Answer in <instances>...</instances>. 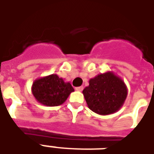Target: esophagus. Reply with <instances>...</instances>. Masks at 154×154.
<instances>
[{"instance_id": "esophagus-1", "label": "esophagus", "mask_w": 154, "mask_h": 154, "mask_svg": "<svg viewBox=\"0 0 154 154\" xmlns=\"http://www.w3.org/2000/svg\"><path fill=\"white\" fill-rule=\"evenodd\" d=\"M83 89H84V88H83V86H80V87H77V88H76V90H77V91H80V92H82V90H83Z\"/></svg>"}]
</instances>
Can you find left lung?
I'll return each instance as SVG.
<instances>
[{
	"instance_id": "1",
	"label": "left lung",
	"mask_w": 154,
	"mask_h": 154,
	"mask_svg": "<svg viewBox=\"0 0 154 154\" xmlns=\"http://www.w3.org/2000/svg\"><path fill=\"white\" fill-rule=\"evenodd\" d=\"M127 87L112 72L101 73L89 80L83 90L88 107L100 115L112 114L121 109L127 97Z\"/></svg>"
}]
</instances>
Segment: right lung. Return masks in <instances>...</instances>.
I'll list each match as a JSON object with an SVG mask.
<instances>
[{"label":"right lung","instance_id":"add662e5","mask_svg":"<svg viewBox=\"0 0 154 154\" xmlns=\"http://www.w3.org/2000/svg\"><path fill=\"white\" fill-rule=\"evenodd\" d=\"M73 91L69 82H65L57 74L38 78L32 85V93L36 100L46 106L61 105Z\"/></svg>","mask_w":154,"mask_h":154}]
</instances>
